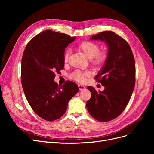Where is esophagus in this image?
I'll list each match as a JSON object with an SVG mask.
<instances>
[{"label": "esophagus", "mask_w": 154, "mask_h": 154, "mask_svg": "<svg viewBox=\"0 0 154 154\" xmlns=\"http://www.w3.org/2000/svg\"><path fill=\"white\" fill-rule=\"evenodd\" d=\"M78 86H79V88L80 91H84L85 88V87L83 85H81V84H79Z\"/></svg>", "instance_id": "esophagus-1"}]
</instances>
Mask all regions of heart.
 <instances>
[{"instance_id":"obj_1","label":"heart","mask_w":154,"mask_h":154,"mask_svg":"<svg viewBox=\"0 0 154 154\" xmlns=\"http://www.w3.org/2000/svg\"><path fill=\"white\" fill-rule=\"evenodd\" d=\"M79 48L81 49L88 59H94V62L96 64H102L105 62L107 58V54L104 52H99V46L94 42L85 41L79 45ZM70 51L69 49L65 52L63 55V60L67 62L69 60ZM88 72H82L77 70L72 74V77L79 82L85 81L86 77L89 75Z\"/></svg>"}]
</instances>
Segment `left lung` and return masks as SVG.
<instances>
[{"label":"left lung","mask_w":154,"mask_h":154,"mask_svg":"<svg viewBox=\"0 0 154 154\" xmlns=\"http://www.w3.org/2000/svg\"><path fill=\"white\" fill-rule=\"evenodd\" d=\"M91 40L106 43L108 52L104 66L95 77L104 91L97 92L87 87L92 95L86 106L94 119L107 122L122 114L131 99L135 82V60L130 45L114 32H100Z\"/></svg>","instance_id":"1"}]
</instances>
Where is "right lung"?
<instances>
[{"label": "right lung", "mask_w": 154, "mask_h": 154, "mask_svg": "<svg viewBox=\"0 0 154 154\" xmlns=\"http://www.w3.org/2000/svg\"><path fill=\"white\" fill-rule=\"evenodd\" d=\"M76 37L47 30L32 38L24 50L21 82L26 97L34 112L47 121L61 117L78 85L67 80L60 86L54 82L56 73L64 67L65 48Z\"/></svg>", "instance_id": "add662e5"}]
</instances>
